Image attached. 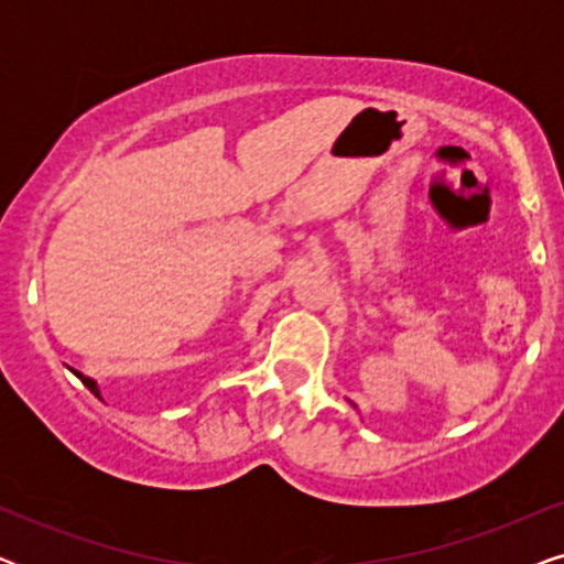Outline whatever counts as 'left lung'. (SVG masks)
Wrapping results in <instances>:
<instances>
[{"instance_id":"obj_1","label":"left lung","mask_w":564,"mask_h":564,"mask_svg":"<svg viewBox=\"0 0 564 564\" xmlns=\"http://www.w3.org/2000/svg\"><path fill=\"white\" fill-rule=\"evenodd\" d=\"M354 408H357V405H354Z\"/></svg>"}]
</instances>
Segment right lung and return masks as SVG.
<instances>
[{
	"mask_svg": "<svg viewBox=\"0 0 564 564\" xmlns=\"http://www.w3.org/2000/svg\"><path fill=\"white\" fill-rule=\"evenodd\" d=\"M68 369H72V367H68ZM72 372H74L76 377H79V380H82L84 384H87V388H89L91 392H95V395H97V398H102V392H99V384H97L95 380H91V377H87V375H82V372H79V369H72Z\"/></svg>",
	"mask_w": 564,
	"mask_h": 564,
	"instance_id": "add662e5",
	"label": "right lung"
}]
</instances>
